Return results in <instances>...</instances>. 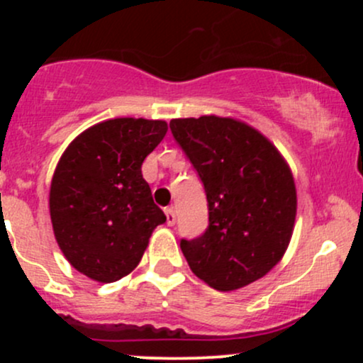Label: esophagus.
I'll use <instances>...</instances> for the list:
<instances>
[{
  "label": "esophagus",
  "instance_id": "obj_1",
  "mask_svg": "<svg viewBox=\"0 0 363 363\" xmlns=\"http://www.w3.org/2000/svg\"><path fill=\"white\" fill-rule=\"evenodd\" d=\"M165 216H167V223L172 227V225H176V211H174L172 206L165 208Z\"/></svg>",
  "mask_w": 363,
  "mask_h": 363
}]
</instances>
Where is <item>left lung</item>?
<instances>
[{
    "mask_svg": "<svg viewBox=\"0 0 363 363\" xmlns=\"http://www.w3.org/2000/svg\"><path fill=\"white\" fill-rule=\"evenodd\" d=\"M170 131L205 186L210 215L205 234L181 239L191 272L220 291L259 280L294 232L297 191L285 158L237 119H172Z\"/></svg>",
    "mask_w": 363,
    "mask_h": 363,
    "instance_id": "left-lung-1",
    "label": "left lung"
}]
</instances>
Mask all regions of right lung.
<instances>
[{
    "mask_svg": "<svg viewBox=\"0 0 363 363\" xmlns=\"http://www.w3.org/2000/svg\"><path fill=\"white\" fill-rule=\"evenodd\" d=\"M165 133V121L109 119L77 136L60 158L49 193L54 237L69 264L91 280L131 273L167 220L141 174Z\"/></svg>",
    "mask_w": 363,
    "mask_h": 363,
    "instance_id": "1",
    "label": "right lung"
}]
</instances>
